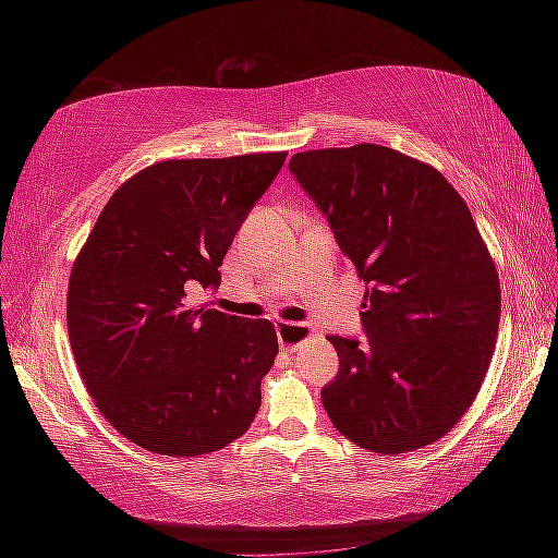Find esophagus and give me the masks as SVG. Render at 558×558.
I'll use <instances>...</instances> for the list:
<instances>
[{
  "mask_svg": "<svg viewBox=\"0 0 558 558\" xmlns=\"http://www.w3.org/2000/svg\"><path fill=\"white\" fill-rule=\"evenodd\" d=\"M276 332L280 347L288 349V352H295L307 339H313V327L307 323H278Z\"/></svg>",
  "mask_w": 558,
  "mask_h": 558,
  "instance_id": "34e87169",
  "label": "esophagus"
}]
</instances>
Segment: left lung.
<instances>
[{"label":"left lung","instance_id":"left-lung-1","mask_svg":"<svg viewBox=\"0 0 558 558\" xmlns=\"http://www.w3.org/2000/svg\"><path fill=\"white\" fill-rule=\"evenodd\" d=\"M288 167L366 286L364 337H327L329 421L372 452L430 446L475 401L499 329V278L468 204L381 145L310 149Z\"/></svg>","mask_w":558,"mask_h":558}]
</instances>
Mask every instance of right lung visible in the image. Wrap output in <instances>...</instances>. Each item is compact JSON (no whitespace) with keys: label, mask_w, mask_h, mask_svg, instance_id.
<instances>
[{"label":"right lung","mask_w":558,"mask_h":558,"mask_svg":"<svg viewBox=\"0 0 558 558\" xmlns=\"http://www.w3.org/2000/svg\"><path fill=\"white\" fill-rule=\"evenodd\" d=\"M288 153L167 159L128 179L75 260L69 337L81 379L122 436L204 456L251 428L276 327L196 305Z\"/></svg>","instance_id":"1"}]
</instances>
